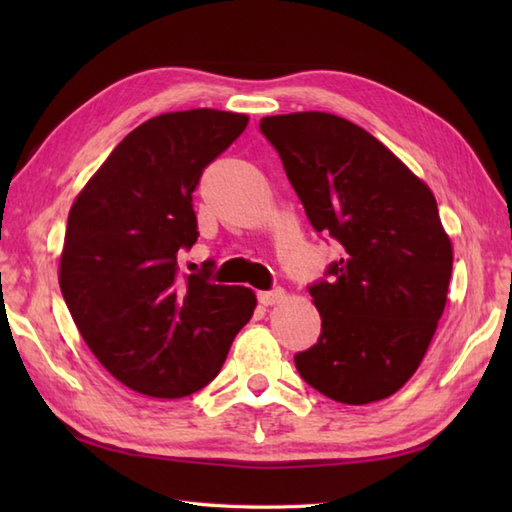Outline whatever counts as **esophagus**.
<instances>
[{
    "mask_svg": "<svg viewBox=\"0 0 512 512\" xmlns=\"http://www.w3.org/2000/svg\"><path fill=\"white\" fill-rule=\"evenodd\" d=\"M257 299H259V303H262V306H275V303L286 299V292L281 290V288L266 290V292H259Z\"/></svg>",
    "mask_w": 512,
    "mask_h": 512,
    "instance_id": "1",
    "label": "esophagus"
}]
</instances>
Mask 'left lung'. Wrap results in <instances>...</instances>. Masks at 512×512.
I'll use <instances>...</instances> for the list:
<instances>
[{
  "label": "left lung",
  "instance_id": "obj_1",
  "mask_svg": "<svg viewBox=\"0 0 512 512\" xmlns=\"http://www.w3.org/2000/svg\"><path fill=\"white\" fill-rule=\"evenodd\" d=\"M314 231L343 257L310 286L321 336L295 356L301 378L343 405L389 398L416 374L447 306L453 246L431 189L341 116H264Z\"/></svg>",
  "mask_w": 512,
  "mask_h": 512
}]
</instances>
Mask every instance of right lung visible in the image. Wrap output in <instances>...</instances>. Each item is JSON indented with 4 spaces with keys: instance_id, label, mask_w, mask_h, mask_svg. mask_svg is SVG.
<instances>
[{
    "instance_id": "add662e5",
    "label": "right lung",
    "mask_w": 512,
    "mask_h": 512,
    "mask_svg": "<svg viewBox=\"0 0 512 512\" xmlns=\"http://www.w3.org/2000/svg\"><path fill=\"white\" fill-rule=\"evenodd\" d=\"M248 125L246 114L169 112L138 125L76 195L59 286L92 354L118 383L184 398L220 372L255 292L178 275L198 239L191 193L204 167Z\"/></svg>"
}]
</instances>
